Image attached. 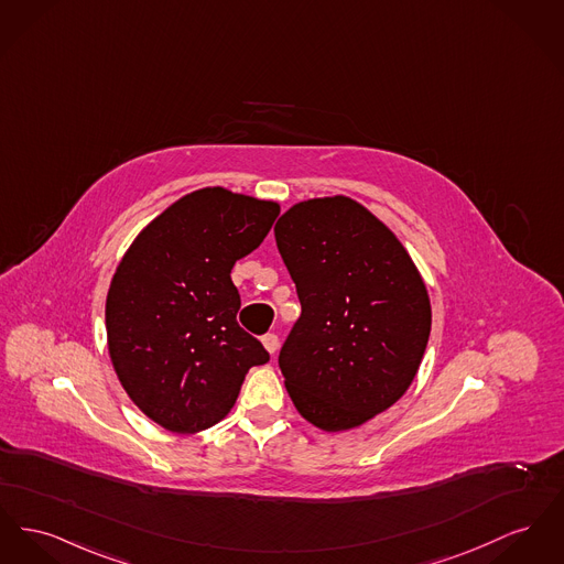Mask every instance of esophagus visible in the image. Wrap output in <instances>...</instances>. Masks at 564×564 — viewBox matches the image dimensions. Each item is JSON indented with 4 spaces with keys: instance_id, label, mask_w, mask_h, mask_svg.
<instances>
[{
    "instance_id": "34e87169",
    "label": "esophagus",
    "mask_w": 564,
    "mask_h": 564,
    "mask_svg": "<svg viewBox=\"0 0 564 564\" xmlns=\"http://www.w3.org/2000/svg\"><path fill=\"white\" fill-rule=\"evenodd\" d=\"M262 343H264L265 351L268 354H276V349H279V336L276 334H264L262 336Z\"/></svg>"
}]
</instances>
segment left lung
<instances>
[{
	"label": "left lung",
	"instance_id": "obj_1",
	"mask_svg": "<svg viewBox=\"0 0 564 564\" xmlns=\"http://www.w3.org/2000/svg\"><path fill=\"white\" fill-rule=\"evenodd\" d=\"M302 313L279 366L300 415L351 431L390 409L431 336L424 279L394 232L347 196L304 199L274 226Z\"/></svg>",
	"mask_w": 564,
	"mask_h": 564
}]
</instances>
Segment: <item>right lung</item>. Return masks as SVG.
I'll use <instances>...</instances> for the list:
<instances>
[{
    "label": "right lung",
    "mask_w": 564,
    "mask_h": 564,
    "mask_svg": "<svg viewBox=\"0 0 564 564\" xmlns=\"http://www.w3.org/2000/svg\"><path fill=\"white\" fill-rule=\"evenodd\" d=\"M279 204L224 187L192 192L135 236L106 296L108 354L133 404L170 432L221 422L268 351L236 322L234 264L258 249Z\"/></svg>",
    "instance_id": "obj_1"
}]
</instances>
